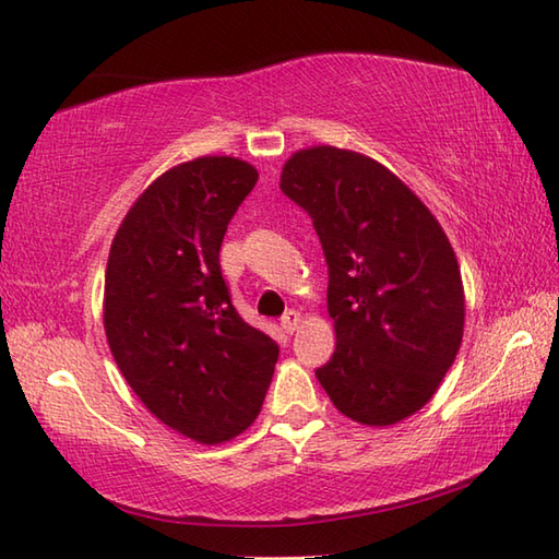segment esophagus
Listing matches in <instances>:
<instances>
[{
  "label": "esophagus",
  "mask_w": 559,
  "mask_h": 559,
  "mask_svg": "<svg viewBox=\"0 0 559 559\" xmlns=\"http://www.w3.org/2000/svg\"><path fill=\"white\" fill-rule=\"evenodd\" d=\"M300 322H302L300 312H298V310H290V312L283 314L281 326H283V331H286V334H295V331L300 329Z\"/></svg>",
  "instance_id": "obj_1"
}]
</instances>
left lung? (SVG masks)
Here are the masks:
<instances>
[{
  "instance_id": "obj_1",
  "label": "left lung",
  "mask_w": 559,
  "mask_h": 559,
  "mask_svg": "<svg viewBox=\"0 0 559 559\" xmlns=\"http://www.w3.org/2000/svg\"><path fill=\"white\" fill-rule=\"evenodd\" d=\"M281 189L310 213L329 264L336 350L319 384L355 423L408 418L435 396L463 338L466 298L442 225L382 163L348 148L293 153Z\"/></svg>"
}]
</instances>
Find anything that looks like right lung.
I'll return each mask as SVG.
<instances>
[{"instance_id":"add662e5","label":"right lung","mask_w":559,"mask_h":559,"mask_svg":"<svg viewBox=\"0 0 559 559\" xmlns=\"http://www.w3.org/2000/svg\"><path fill=\"white\" fill-rule=\"evenodd\" d=\"M259 180L254 165L201 156L153 180L117 230L105 271L103 324L141 403L199 444L257 420L278 360L276 341L230 302L221 242Z\"/></svg>"}]
</instances>
